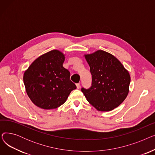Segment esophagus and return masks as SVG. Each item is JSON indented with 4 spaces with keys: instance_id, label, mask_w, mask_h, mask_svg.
Listing matches in <instances>:
<instances>
[{
    "instance_id": "1",
    "label": "esophagus",
    "mask_w": 155,
    "mask_h": 155,
    "mask_svg": "<svg viewBox=\"0 0 155 155\" xmlns=\"http://www.w3.org/2000/svg\"><path fill=\"white\" fill-rule=\"evenodd\" d=\"M76 86H77V88L78 89H79V88H80V84H76Z\"/></svg>"
}]
</instances>
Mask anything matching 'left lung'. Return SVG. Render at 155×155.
I'll return each instance as SVG.
<instances>
[{
    "mask_svg": "<svg viewBox=\"0 0 155 155\" xmlns=\"http://www.w3.org/2000/svg\"><path fill=\"white\" fill-rule=\"evenodd\" d=\"M85 58L92 74L91 87L81 89L87 101L99 111L118 107L129 93L128 71L114 56L102 50L85 54Z\"/></svg>",
    "mask_w": 155,
    "mask_h": 155,
    "instance_id": "left-lung-1",
    "label": "left lung"
}]
</instances>
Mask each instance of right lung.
<instances>
[{
	"instance_id": "1",
	"label": "right lung",
	"mask_w": 155,
	"mask_h": 155,
	"mask_svg": "<svg viewBox=\"0 0 155 155\" xmlns=\"http://www.w3.org/2000/svg\"><path fill=\"white\" fill-rule=\"evenodd\" d=\"M64 55L58 50L49 51L35 60L24 72L23 80L28 97L36 106L53 109L67 101L77 88L70 73L63 67Z\"/></svg>"
}]
</instances>
